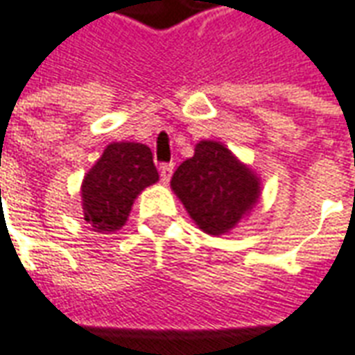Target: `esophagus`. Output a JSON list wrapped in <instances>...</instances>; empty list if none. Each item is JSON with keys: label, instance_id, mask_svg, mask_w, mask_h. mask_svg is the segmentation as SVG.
Returning <instances> with one entry per match:
<instances>
[{"label": "esophagus", "instance_id": "obj_1", "mask_svg": "<svg viewBox=\"0 0 355 355\" xmlns=\"http://www.w3.org/2000/svg\"><path fill=\"white\" fill-rule=\"evenodd\" d=\"M173 171H175V165L173 163H162L159 165V175H162V182L163 184H167L173 177Z\"/></svg>", "mask_w": 355, "mask_h": 355}]
</instances>
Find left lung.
<instances>
[{
    "label": "left lung",
    "mask_w": 355,
    "mask_h": 355,
    "mask_svg": "<svg viewBox=\"0 0 355 355\" xmlns=\"http://www.w3.org/2000/svg\"><path fill=\"white\" fill-rule=\"evenodd\" d=\"M171 188L196 224L211 236L230 232L261 193L259 178L213 140H201L193 157L178 165Z\"/></svg>",
    "instance_id": "left-lung-1"
}]
</instances>
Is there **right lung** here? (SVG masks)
Segmentation results:
<instances>
[{
	"instance_id": "obj_1",
	"label": "right lung",
	"mask_w": 355,
	"mask_h": 355,
	"mask_svg": "<svg viewBox=\"0 0 355 355\" xmlns=\"http://www.w3.org/2000/svg\"><path fill=\"white\" fill-rule=\"evenodd\" d=\"M157 178L150 148L139 142L110 144L81 186L85 220L98 232L119 230L135 198Z\"/></svg>"
}]
</instances>
